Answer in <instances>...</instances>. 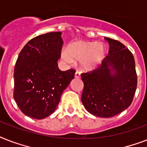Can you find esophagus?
I'll list each match as a JSON object with an SVG mask.
<instances>
[{
	"instance_id": "obj_1",
	"label": "esophagus",
	"mask_w": 147,
	"mask_h": 147,
	"mask_svg": "<svg viewBox=\"0 0 147 147\" xmlns=\"http://www.w3.org/2000/svg\"><path fill=\"white\" fill-rule=\"evenodd\" d=\"M80 76H81V73L79 72L78 71H76V73H75V78H80Z\"/></svg>"
}]
</instances>
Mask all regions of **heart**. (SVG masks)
I'll use <instances>...</instances> for the list:
<instances>
[{"mask_svg":"<svg viewBox=\"0 0 147 147\" xmlns=\"http://www.w3.org/2000/svg\"><path fill=\"white\" fill-rule=\"evenodd\" d=\"M107 53V47L104 43L79 41L69 45L66 51L61 53V58L68 64H71L72 59L80 61L83 70L93 71L101 65Z\"/></svg>","mask_w":147,"mask_h":147,"instance_id":"b5f03b06","label":"heart"}]
</instances>
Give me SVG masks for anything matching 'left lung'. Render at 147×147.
I'll list each match as a JSON object with an SVG mask.
<instances>
[{
	"instance_id": "8db88e82",
	"label": "left lung",
	"mask_w": 147,
	"mask_h": 147,
	"mask_svg": "<svg viewBox=\"0 0 147 147\" xmlns=\"http://www.w3.org/2000/svg\"><path fill=\"white\" fill-rule=\"evenodd\" d=\"M105 39L109 42L108 55L96 70L81 75L84 107L92 115L104 118L127 109L132 103L137 85L132 53L121 42Z\"/></svg>"
}]
</instances>
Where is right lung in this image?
<instances>
[{
    "label": "right lung",
    "mask_w": 147,
    "mask_h": 147,
    "mask_svg": "<svg viewBox=\"0 0 147 147\" xmlns=\"http://www.w3.org/2000/svg\"><path fill=\"white\" fill-rule=\"evenodd\" d=\"M61 32L38 36L26 43L15 65L13 98L25 115L41 120L55 111L76 71H61L57 62L63 40Z\"/></svg>",
    "instance_id": "add662e5"
}]
</instances>
